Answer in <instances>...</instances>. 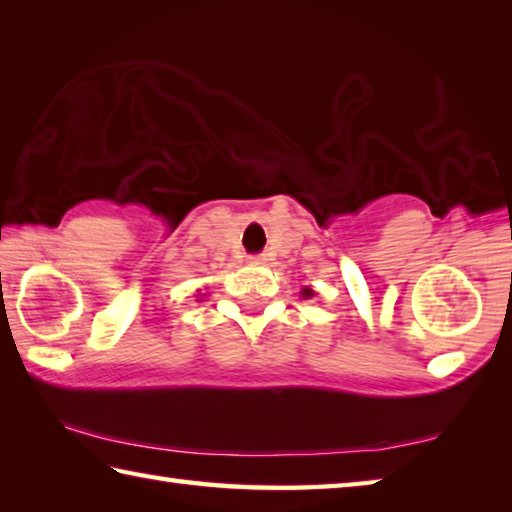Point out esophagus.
Listing matches in <instances>:
<instances>
[{
    "mask_svg": "<svg viewBox=\"0 0 512 512\" xmlns=\"http://www.w3.org/2000/svg\"><path fill=\"white\" fill-rule=\"evenodd\" d=\"M264 255H250V262H255V264H259V262H264Z\"/></svg>",
    "mask_w": 512,
    "mask_h": 512,
    "instance_id": "obj_1",
    "label": "esophagus"
}]
</instances>
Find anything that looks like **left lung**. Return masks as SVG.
I'll use <instances>...</instances> for the list:
<instances>
[{"label":"left lung","mask_w":512,"mask_h":512,"mask_svg":"<svg viewBox=\"0 0 512 512\" xmlns=\"http://www.w3.org/2000/svg\"><path fill=\"white\" fill-rule=\"evenodd\" d=\"M302 296H305V298H311V296H314V291H311V289H305V291H302Z\"/></svg>","instance_id":"obj_1"}]
</instances>
